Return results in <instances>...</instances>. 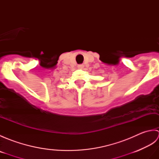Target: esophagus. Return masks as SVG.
<instances>
[{
	"label": "esophagus",
	"instance_id": "34e87169",
	"mask_svg": "<svg viewBox=\"0 0 159 159\" xmlns=\"http://www.w3.org/2000/svg\"><path fill=\"white\" fill-rule=\"evenodd\" d=\"M78 67H79V69H82L84 67V65L83 64H79V65H78Z\"/></svg>",
	"mask_w": 159,
	"mask_h": 159
}]
</instances>
